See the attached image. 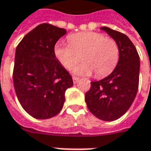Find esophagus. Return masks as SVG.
<instances>
[{
	"label": "esophagus",
	"instance_id": "esophagus-1",
	"mask_svg": "<svg viewBox=\"0 0 151 151\" xmlns=\"http://www.w3.org/2000/svg\"><path fill=\"white\" fill-rule=\"evenodd\" d=\"M73 83L76 84V83H78L79 81L78 78H77V77H73Z\"/></svg>",
	"mask_w": 151,
	"mask_h": 151
}]
</instances>
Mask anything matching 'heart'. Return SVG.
Listing matches in <instances>:
<instances>
[{"label": "heart", "mask_w": 151, "mask_h": 151, "mask_svg": "<svg viewBox=\"0 0 151 151\" xmlns=\"http://www.w3.org/2000/svg\"><path fill=\"white\" fill-rule=\"evenodd\" d=\"M69 44L56 43L55 56L65 69H70L80 60L83 63L73 72L78 75L90 76L94 72L98 78H104L116 67L120 59L117 43L98 32H80L69 35Z\"/></svg>", "instance_id": "obj_1"}]
</instances>
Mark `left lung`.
<instances>
[{"label":"left lung","mask_w":151,"mask_h":151,"mask_svg":"<svg viewBox=\"0 0 151 151\" xmlns=\"http://www.w3.org/2000/svg\"><path fill=\"white\" fill-rule=\"evenodd\" d=\"M106 31L118 44L120 59L110 75L91 82L85 100L89 111L105 121H113L123 116L133 104L138 90L140 58L135 46L123 33L107 27Z\"/></svg>","instance_id":"1"}]
</instances>
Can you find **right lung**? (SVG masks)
I'll list each match as a JSON object with an SVG mask.
<instances>
[{
	"instance_id": "obj_1",
	"label": "right lung",
	"mask_w": 151,
	"mask_h": 151,
	"mask_svg": "<svg viewBox=\"0 0 151 151\" xmlns=\"http://www.w3.org/2000/svg\"><path fill=\"white\" fill-rule=\"evenodd\" d=\"M66 30L48 23L26 35L16 48L13 72L18 101L36 119H49L62 109L72 76L56 59L54 47Z\"/></svg>"
}]
</instances>
